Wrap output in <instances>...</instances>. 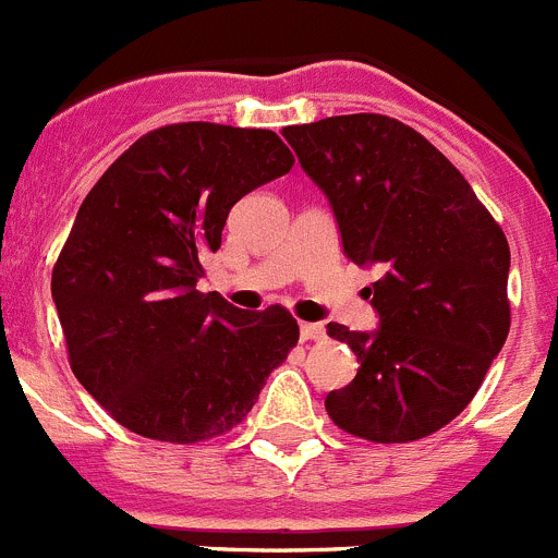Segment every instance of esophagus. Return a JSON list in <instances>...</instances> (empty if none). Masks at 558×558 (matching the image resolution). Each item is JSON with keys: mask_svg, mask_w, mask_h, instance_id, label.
Wrapping results in <instances>:
<instances>
[{"mask_svg": "<svg viewBox=\"0 0 558 558\" xmlns=\"http://www.w3.org/2000/svg\"><path fill=\"white\" fill-rule=\"evenodd\" d=\"M300 338L303 341H322L325 338V325H319V322H303L300 325Z\"/></svg>", "mask_w": 558, "mask_h": 558, "instance_id": "1", "label": "esophagus"}]
</instances>
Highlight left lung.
<instances>
[{
  "label": "left lung",
  "mask_w": 558,
  "mask_h": 558,
  "mask_svg": "<svg viewBox=\"0 0 558 558\" xmlns=\"http://www.w3.org/2000/svg\"><path fill=\"white\" fill-rule=\"evenodd\" d=\"M305 173L330 197L343 253L379 264L368 296L377 332L327 325L357 355L355 379L327 393L338 429L410 444L476 397L509 336V242L465 175L424 134L377 112L286 126Z\"/></svg>",
  "instance_id": "1"
}]
</instances>
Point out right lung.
Returning <instances> with one entry per match:
<instances>
[{
	"mask_svg": "<svg viewBox=\"0 0 558 558\" xmlns=\"http://www.w3.org/2000/svg\"><path fill=\"white\" fill-rule=\"evenodd\" d=\"M291 165L269 129L170 123L129 145L82 201L51 296L71 372L134 435H226L300 341L283 305L239 311L197 291L233 203Z\"/></svg>",
	"mask_w": 558,
	"mask_h": 558,
	"instance_id": "right-lung-1",
	"label": "right lung"
}]
</instances>
